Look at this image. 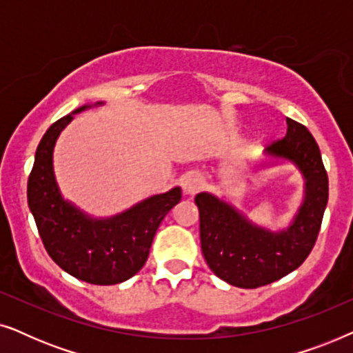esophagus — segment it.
<instances>
[{
  "label": "esophagus",
  "instance_id": "obj_1",
  "mask_svg": "<svg viewBox=\"0 0 353 353\" xmlns=\"http://www.w3.org/2000/svg\"><path fill=\"white\" fill-rule=\"evenodd\" d=\"M202 185H204V180H202V176L197 172H190L181 180L183 191H185L186 194H196V192L202 188Z\"/></svg>",
  "mask_w": 353,
  "mask_h": 353
}]
</instances>
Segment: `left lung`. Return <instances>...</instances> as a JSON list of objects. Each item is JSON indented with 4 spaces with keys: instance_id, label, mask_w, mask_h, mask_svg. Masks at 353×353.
<instances>
[{
    "instance_id": "obj_1",
    "label": "left lung",
    "mask_w": 353,
    "mask_h": 353,
    "mask_svg": "<svg viewBox=\"0 0 353 353\" xmlns=\"http://www.w3.org/2000/svg\"><path fill=\"white\" fill-rule=\"evenodd\" d=\"M288 133L265 149L267 156L292 162L305 180V196L291 225L272 231L245 219L234 205L199 192L201 249L209 268L236 288L255 289L301 267L312 252L327 204V173L320 148L307 127L286 119Z\"/></svg>"
}]
</instances>
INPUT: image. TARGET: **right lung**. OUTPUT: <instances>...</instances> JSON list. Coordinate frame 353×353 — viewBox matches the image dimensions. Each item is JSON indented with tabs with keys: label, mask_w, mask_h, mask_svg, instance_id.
Returning <instances> with one entry per match:
<instances>
[{
	"label": "right lung",
	"mask_w": 353,
	"mask_h": 353,
	"mask_svg": "<svg viewBox=\"0 0 353 353\" xmlns=\"http://www.w3.org/2000/svg\"><path fill=\"white\" fill-rule=\"evenodd\" d=\"M103 103H96L99 105ZM91 105L65 115L43 134L28 176L27 199L46 252L77 279L109 286L127 281L146 263L154 234L168 212L181 201V190L148 197L122 214L91 219L64 201L52 170V151L65 125Z\"/></svg>",
	"instance_id": "add662e5"
}]
</instances>
